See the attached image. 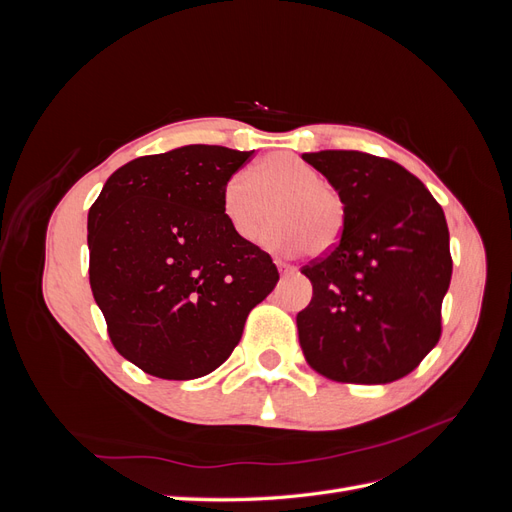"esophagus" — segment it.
<instances>
[{"label": "esophagus", "mask_w": 512, "mask_h": 512, "mask_svg": "<svg viewBox=\"0 0 512 512\" xmlns=\"http://www.w3.org/2000/svg\"><path fill=\"white\" fill-rule=\"evenodd\" d=\"M277 267H280V273H282L284 277H288V275H294V273H297V267L286 265V262H277Z\"/></svg>", "instance_id": "esophagus-1"}]
</instances>
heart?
Instances as JSON below:
<instances>
[{
  "label": "heart",
  "mask_w": 512,
  "mask_h": 512,
  "mask_svg": "<svg viewBox=\"0 0 512 512\" xmlns=\"http://www.w3.org/2000/svg\"><path fill=\"white\" fill-rule=\"evenodd\" d=\"M271 205L275 222L262 235V245L277 254H299L307 245L314 254H324L346 230L344 196L292 153H271L252 175H232L222 190L224 218L243 241H256Z\"/></svg>",
  "instance_id": "obj_1"
}]
</instances>
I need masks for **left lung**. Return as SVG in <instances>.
I'll list each match as a JSON object with an SVG mask.
<instances>
[{"label": "left lung", "mask_w": 512, "mask_h": 512, "mask_svg": "<svg viewBox=\"0 0 512 512\" xmlns=\"http://www.w3.org/2000/svg\"><path fill=\"white\" fill-rule=\"evenodd\" d=\"M346 200L339 243L301 269L297 314L307 363L324 378L386 384L408 376L442 335L453 258L438 200L404 166L363 151L303 153Z\"/></svg>", "instance_id": "1"}]
</instances>
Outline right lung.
I'll return each mask as SVG.
<instances>
[{
    "label": "right lung",
    "mask_w": 512,
    "mask_h": 512,
    "mask_svg": "<svg viewBox=\"0 0 512 512\" xmlns=\"http://www.w3.org/2000/svg\"><path fill=\"white\" fill-rule=\"evenodd\" d=\"M254 151L188 145L128 162L87 215L89 284L115 350L164 380L218 369L280 273L222 213Z\"/></svg>",
    "instance_id": "right-lung-1"
}]
</instances>
